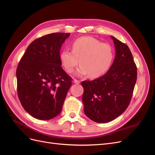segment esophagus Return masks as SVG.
I'll return each mask as SVG.
<instances>
[{"label": "esophagus", "mask_w": 155, "mask_h": 155, "mask_svg": "<svg viewBox=\"0 0 155 155\" xmlns=\"http://www.w3.org/2000/svg\"><path fill=\"white\" fill-rule=\"evenodd\" d=\"M74 83H76V84H79V83H80V81L77 80V79H74Z\"/></svg>", "instance_id": "obj_1"}]
</instances>
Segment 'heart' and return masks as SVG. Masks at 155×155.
I'll use <instances>...</instances> for the list:
<instances>
[{"instance_id": "heart-1", "label": "heart", "mask_w": 155, "mask_h": 155, "mask_svg": "<svg viewBox=\"0 0 155 155\" xmlns=\"http://www.w3.org/2000/svg\"><path fill=\"white\" fill-rule=\"evenodd\" d=\"M72 51L64 49L60 54V61L65 71L72 73L79 63L76 74L88 75L91 78H99L109 69L114 58L112 46L101 43L90 36H84L75 40Z\"/></svg>"}]
</instances>
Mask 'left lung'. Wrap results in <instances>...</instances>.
Here are the masks:
<instances>
[{
	"instance_id": "left-lung-1",
	"label": "left lung",
	"mask_w": 155,
	"mask_h": 155,
	"mask_svg": "<svg viewBox=\"0 0 155 155\" xmlns=\"http://www.w3.org/2000/svg\"><path fill=\"white\" fill-rule=\"evenodd\" d=\"M116 56L108 72L100 78L82 81L85 115L97 123L118 118L128 107L137 79V68L127 45L110 36Z\"/></svg>"
}]
</instances>
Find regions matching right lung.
I'll return each mask as SVG.
<instances>
[{"label":"right lung","mask_w":155,"mask_h":155,"mask_svg":"<svg viewBox=\"0 0 155 155\" xmlns=\"http://www.w3.org/2000/svg\"><path fill=\"white\" fill-rule=\"evenodd\" d=\"M70 35L53 33L35 39L18 64V99L35 118L52 119L62 110L72 79L61 68L60 49Z\"/></svg>","instance_id":"1"}]
</instances>
